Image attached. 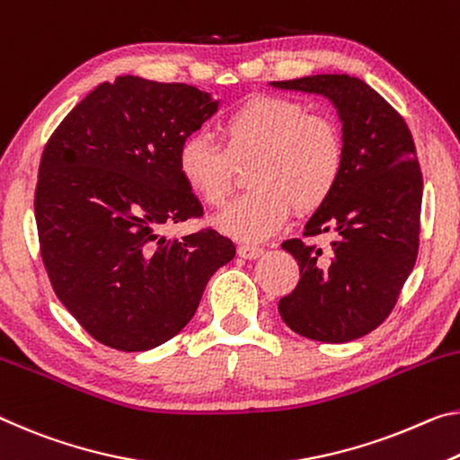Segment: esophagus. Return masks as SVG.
<instances>
[{
	"mask_svg": "<svg viewBox=\"0 0 460 460\" xmlns=\"http://www.w3.org/2000/svg\"><path fill=\"white\" fill-rule=\"evenodd\" d=\"M237 253L242 258H245V260H256V258L261 256V253H264V250H261V247H258V245L243 243V245L237 247Z\"/></svg>",
	"mask_w": 460,
	"mask_h": 460,
	"instance_id": "1",
	"label": "esophagus"
}]
</instances>
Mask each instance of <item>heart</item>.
Segmentation results:
<instances>
[{"label":"heart","mask_w":460,"mask_h":460,"mask_svg":"<svg viewBox=\"0 0 460 460\" xmlns=\"http://www.w3.org/2000/svg\"><path fill=\"white\" fill-rule=\"evenodd\" d=\"M223 147L204 133L181 138L176 172L207 207H221L231 192V162L253 157L250 192L217 217V227L239 242H260L290 215L313 213L332 199L346 167L344 133L332 116L311 114L298 100H245L221 122Z\"/></svg>","instance_id":"obj_1"}]
</instances>
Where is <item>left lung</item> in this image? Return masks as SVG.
I'll use <instances>...</instances> for the list:
<instances>
[{
    "label": "left lung",
    "instance_id": "obj_1",
    "mask_svg": "<svg viewBox=\"0 0 460 460\" xmlns=\"http://www.w3.org/2000/svg\"><path fill=\"white\" fill-rule=\"evenodd\" d=\"M272 85L332 100L346 141L340 184L303 231L332 237L330 250L303 239L282 243L301 280L280 298V317L309 340H358L391 315L418 258L424 180L411 130L358 77L325 73Z\"/></svg>",
    "mask_w": 460,
    "mask_h": 460
}]
</instances>
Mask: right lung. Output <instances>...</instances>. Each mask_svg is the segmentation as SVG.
I'll list each match as a JSON object with an SVG mask.
<instances>
[{
  "instance_id": "1",
  "label": "right lung",
  "mask_w": 460,
  "mask_h": 460,
  "mask_svg": "<svg viewBox=\"0 0 460 460\" xmlns=\"http://www.w3.org/2000/svg\"><path fill=\"white\" fill-rule=\"evenodd\" d=\"M218 102L186 84L120 75L65 116L40 157L34 215L55 295L108 348L143 352L181 332L207 282L235 256L215 229L181 239L164 225L200 218L181 184V138Z\"/></svg>"
}]
</instances>
